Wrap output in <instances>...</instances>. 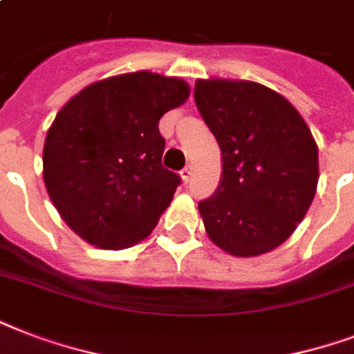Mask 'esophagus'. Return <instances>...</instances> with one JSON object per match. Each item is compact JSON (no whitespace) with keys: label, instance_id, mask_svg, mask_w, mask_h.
Instances as JSON below:
<instances>
[{"label":"esophagus","instance_id":"esophagus-1","mask_svg":"<svg viewBox=\"0 0 354 354\" xmlns=\"http://www.w3.org/2000/svg\"><path fill=\"white\" fill-rule=\"evenodd\" d=\"M180 176H182L183 182L187 183L189 180H191V178H193V167L187 165V167H185V169H182V171H180Z\"/></svg>","mask_w":354,"mask_h":354}]
</instances>
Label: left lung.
Returning <instances> with one entry per match:
<instances>
[{
	"mask_svg": "<svg viewBox=\"0 0 354 354\" xmlns=\"http://www.w3.org/2000/svg\"><path fill=\"white\" fill-rule=\"evenodd\" d=\"M194 101L222 152V180L198 204L207 236L235 257L281 246L318 187V145L296 108L252 80L198 79Z\"/></svg>",
	"mask_w": 354,
	"mask_h": 354,
	"instance_id": "1",
	"label": "left lung"
}]
</instances>
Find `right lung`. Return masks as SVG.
I'll use <instances>...</instances> for the list:
<instances>
[{"label": "right lung", "instance_id": "1", "mask_svg": "<svg viewBox=\"0 0 354 354\" xmlns=\"http://www.w3.org/2000/svg\"><path fill=\"white\" fill-rule=\"evenodd\" d=\"M189 93L183 79L136 71L86 86L57 113L44 143V183L82 241L124 250L152 233L180 183L161 165L158 124Z\"/></svg>", "mask_w": 354, "mask_h": 354}]
</instances>
